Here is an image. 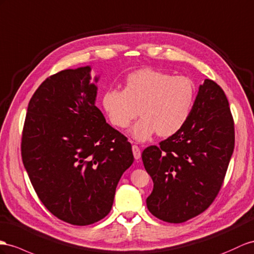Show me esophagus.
Here are the masks:
<instances>
[{
    "label": "esophagus",
    "mask_w": 254,
    "mask_h": 254,
    "mask_svg": "<svg viewBox=\"0 0 254 254\" xmlns=\"http://www.w3.org/2000/svg\"><path fill=\"white\" fill-rule=\"evenodd\" d=\"M132 151H133V155H134L135 160H139L140 159V149H139V147L136 146V145L132 146Z\"/></svg>",
    "instance_id": "esophagus-1"
}]
</instances>
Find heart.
<instances>
[{
    "instance_id": "heart-1",
    "label": "heart",
    "mask_w": 254,
    "mask_h": 254,
    "mask_svg": "<svg viewBox=\"0 0 254 254\" xmlns=\"http://www.w3.org/2000/svg\"><path fill=\"white\" fill-rule=\"evenodd\" d=\"M196 99V88L190 78L172 76L153 68L129 74L123 91L109 89L103 95V107L117 127L131 128L132 137L146 141L158 133L168 137L178 133L189 120Z\"/></svg>"
}]
</instances>
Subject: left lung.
I'll list each match as a JSON object with an SVG mask.
<instances>
[{"label":"left lung","instance_id":"obj_1","mask_svg":"<svg viewBox=\"0 0 254 254\" xmlns=\"http://www.w3.org/2000/svg\"><path fill=\"white\" fill-rule=\"evenodd\" d=\"M235 133L229 101L220 86L205 79L186 126L146 148L142 163L153 181L146 199L154 217L186 222L216 198L234 151Z\"/></svg>","mask_w":254,"mask_h":254}]
</instances>
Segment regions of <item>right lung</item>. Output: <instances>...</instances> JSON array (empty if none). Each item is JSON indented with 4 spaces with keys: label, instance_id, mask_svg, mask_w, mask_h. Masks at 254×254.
Returning a JSON list of instances; mask_svg holds the SVG:
<instances>
[{
    "label": "right lung",
    "instance_id": "right-lung-1",
    "mask_svg": "<svg viewBox=\"0 0 254 254\" xmlns=\"http://www.w3.org/2000/svg\"><path fill=\"white\" fill-rule=\"evenodd\" d=\"M99 79L90 65L50 76L30 100L23 127L22 162L37 196L74 225L107 216L134 161L126 136L95 106Z\"/></svg>",
    "mask_w": 254,
    "mask_h": 254
}]
</instances>
